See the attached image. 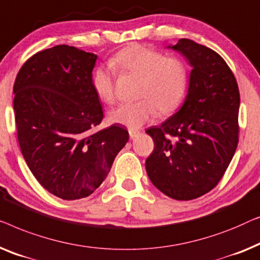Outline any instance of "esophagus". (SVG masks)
<instances>
[{
    "label": "esophagus",
    "instance_id": "esophagus-1",
    "mask_svg": "<svg viewBox=\"0 0 260 260\" xmlns=\"http://www.w3.org/2000/svg\"><path fill=\"white\" fill-rule=\"evenodd\" d=\"M128 133H129V138L134 139L139 134V132L135 131V129H128Z\"/></svg>",
    "mask_w": 260,
    "mask_h": 260
}]
</instances>
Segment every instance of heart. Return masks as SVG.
I'll return each mask as SVG.
<instances>
[{"instance_id": "obj_1", "label": "heart", "mask_w": 260, "mask_h": 260, "mask_svg": "<svg viewBox=\"0 0 260 260\" xmlns=\"http://www.w3.org/2000/svg\"><path fill=\"white\" fill-rule=\"evenodd\" d=\"M112 64L120 72L140 78L138 96L109 112L113 123L139 128L152 120L156 113L167 114L180 104L188 85L187 66L180 57L166 56L161 50L145 45L127 46L112 57ZM93 88L102 101L115 100L114 74L111 67L100 66L92 78Z\"/></svg>"}]
</instances>
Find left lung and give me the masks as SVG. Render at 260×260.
Here are the masks:
<instances>
[{
    "label": "left lung",
    "instance_id": "left-lung-1",
    "mask_svg": "<svg viewBox=\"0 0 260 260\" xmlns=\"http://www.w3.org/2000/svg\"><path fill=\"white\" fill-rule=\"evenodd\" d=\"M172 48L193 67L188 94L179 112L146 131L154 141L146 171L164 194L192 200L218 185L235 155L240 95L231 68L214 50L188 39Z\"/></svg>",
    "mask_w": 260,
    "mask_h": 260
}]
</instances>
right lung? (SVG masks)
Instances as JSON below:
<instances>
[{
  "instance_id": "1",
  "label": "right lung",
  "mask_w": 260,
  "mask_h": 260,
  "mask_svg": "<svg viewBox=\"0 0 260 260\" xmlns=\"http://www.w3.org/2000/svg\"><path fill=\"white\" fill-rule=\"evenodd\" d=\"M98 56L60 45L34 54L14 83L17 140L40 185L63 200L81 199L96 189L128 132L104 119L92 83Z\"/></svg>"
}]
</instances>
